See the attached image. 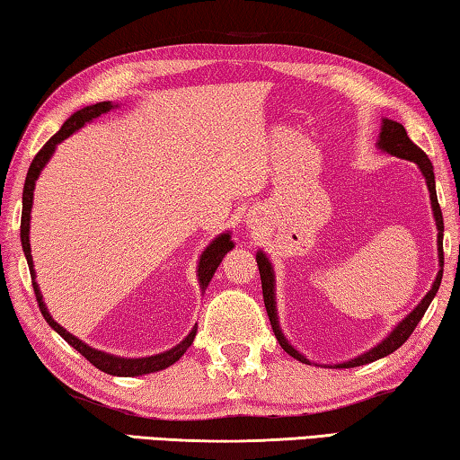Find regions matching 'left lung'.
Returning <instances> with one entry per match:
<instances>
[{
  "label": "left lung",
  "mask_w": 460,
  "mask_h": 460,
  "mask_svg": "<svg viewBox=\"0 0 460 460\" xmlns=\"http://www.w3.org/2000/svg\"><path fill=\"white\" fill-rule=\"evenodd\" d=\"M377 146L381 150H385V153L397 156V159H405V161H411L416 163L421 175L426 177V185H428V191H430V201H432V212H434V220H436V228H438V259H440V270L438 275H436L432 289L426 293V297L420 301L416 305V310L411 314L405 315V318L397 323L394 328V332H391L387 338H383V341L373 346L371 350L363 352V355H358L357 358H350L346 360V363L341 365H334L336 368H350V367H360V365H367V363H373V360L383 358L391 355V352L400 349V346L408 341L411 336L413 330L421 320V315L426 314L428 305L432 304V299L436 296V291L440 288V281H442V267H444V252H442V236H444V222H442V209L438 206V198H436V183H434V167L430 159H428L424 150L420 146L413 145L410 140L408 132H405V128L400 122H394V119H387L383 118V126H381V134H379V142ZM257 265H259V273H261V285H262V299H265V307H267V314H269V320H270V326H273V332L277 336V341H279L281 349L288 352L289 357L301 360V363L305 365H312L310 360H307L301 352H297L293 346L288 342V338L283 336L281 328H279V318H277V305H275V273H273V265H270V261L267 259V254H262V251L257 252Z\"/></svg>",
  "instance_id": "8db88e82"
}]
</instances>
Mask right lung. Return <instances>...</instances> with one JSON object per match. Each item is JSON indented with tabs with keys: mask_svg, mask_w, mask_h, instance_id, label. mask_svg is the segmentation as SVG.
Listing matches in <instances>:
<instances>
[{
	"mask_svg": "<svg viewBox=\"0 0 460 460\" xmlns=\"http://www.w3.org/2000/svg\"><path fill=\"white\" fill-rule=\"evenodd\" d=\"M114 108H116V105L111 102H100L95 105H87V108L75 111V114L69 119H66L63 126H60V130L55 134V137H52L47 142V145H44L39 150V155L34 156V161L28 169L24 193H22V208H24V212H22L20 240H22V248H24V254H26V261H28V267H30V277H32V288H34V293H36V299H39V307H40V312L44 315V320L49 322V326L52 330H57V332L63 336L75 350H79L81 355L85 357L93 367L100 368V371L108 373V375H118V377H138V375L163 371V368H167L172 363H177V360L185 355V350L191 346L195 332H198V326H193V330L190 334H187L185 341H181L177 346H172L171 350H164V352H161V355H155V357L124 358V357H114V355H108V352L95 350V349H92V346H87L85 342H81L77 336L66 332V330L60 326V323L52 320V315L49 314L47 305H44V301H42V293L39 289V283H36L32 252H30V212H32L36 179H39L40 171L44 169V164L50 161V156H52V153H55L57 145H60V142H63L65 138H69L73 132H77L79 128H83L87 122H92V119H95L97 116H102V114H105V111H110ZM232 248H234V243L230 240V232H226V234H220L217 238H214L212 244L206 246V251L201 252L199 265H198V279H199V285H201V291L208 288L209 281H212V277L216 273V269L220 267L224 254L230 252Z\"/></svg>",
	"mask_w": 460,
	"mask_h": 460,
	"instance_id": "add662e5",
	"label": "right lung"
}]
</instances>
